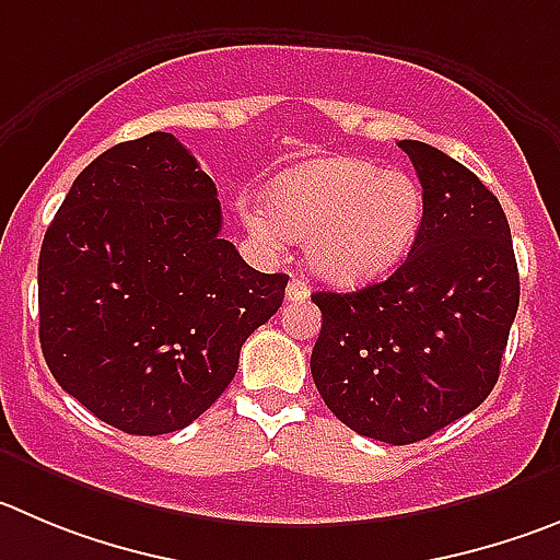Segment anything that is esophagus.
Returning a JSON list of instances; mask_svg holds the SVG:
<instances>
[{
  "label": "esophagus",
  "instance_id": "34e87169",
  "mask_svg": "<svg viewBox=\"0 0 560 560\" xmlns=\"http://www.w3.org/2000/svg\"><path fill=\"white\" fill-rule=\"evenodd\" d=\"M306 298H310V287H306V281L292 276V281L287 284V301H306Z\"/></svg>",
  "mask_w": 560,
  "mask_h": 560
}]
</instances>
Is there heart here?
Masks as SVG:
<instances>
[{"label": "heart", "mask_w": 560, "mask_h": 560, "mask_svg": "<svg viewBox=\"0 0 560 560\" xmlns=\"http://www.w3.org/2000/svg\"><path fill=\"white\" fill-rule=\"evenodd\" d=\"M422 209V187L409 171L331 156L281 174L268 203H254L245 223L276 248L306 240V262L320 279L357 284L384 273L409 250Z\"/></svg>", "instance_id": "1"}]
</instances>
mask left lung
I'll list each match as a JSON object with an SVG mask.
<instances>
[{"mask_svg": "<svg viewBox=\"0 0 560 560\" xmlns=\"http://www.w3.org/2000/svg\"><path fill=\"white\" fill-rule=\"evenodd\" d=\"M422 185V223L400 268L357 292H315L320 398L351 431L411 445L494 389L520 306L498 196L445 151L400 140Z\"/></svg>", "mask_w": 560, "mask_h": 560, "instance_id": "1", "label": "left lung"}]
</instances>
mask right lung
I'll list each match as a JSON object with an SVG mask.
<instances>
[{"instance_id": "1", "label": "right lung", "mask_w": 560, "mask_h": 560, "mask_svg": "<svg viewBox=\"0 0 560 560\" xmlns=\"http://www.w3.org/2000/svg\"><path fill=\"white\" fill-rule=\"evenodd\" d=\"M221 223L215 182L168 132L98 154L57 209L38 259L40 351L107 425H190L279 312L290 276L245 265Z\"/></svg>"}]
</instances>
